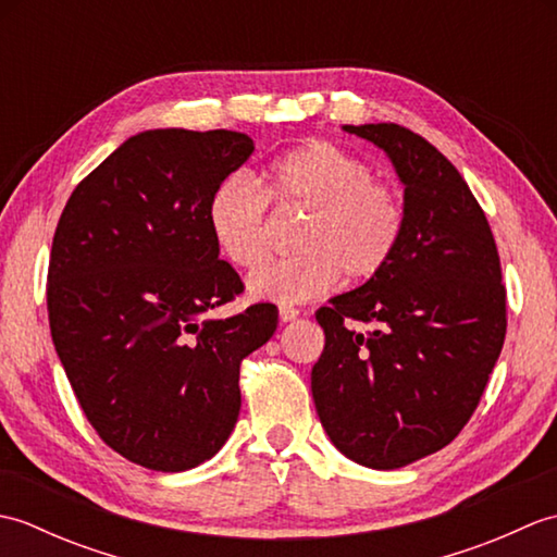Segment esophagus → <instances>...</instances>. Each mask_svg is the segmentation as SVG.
Listing matches in <instances>:
<instances>
[{"label": "esophagus", "instance_id": "obj_1", "mask_svg": "<svg viewBox=\"0 0 557 557\" xmlns=\"http://www.w3.org/2000/svg\"><path fill=\"white\" fill-rule=\"evenodd\" d=\"M294 318H299V309H294V306H280V321L282 323H292Z\"/></svg>", "mask_w": 557, "mask_h": 557}]
</instances>
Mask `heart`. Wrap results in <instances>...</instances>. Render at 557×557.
Segmentation results:
<instances>
[{
    "instance_id": "obj_1",
    "label": "heart",
    "mask_w": 557,
    "mask_h": 557,
    "mask_svg": "<svg viewBox=\"0 0 557 557\" xmlns=\"http://www.w3.org/2000/svg\"><path fill=\"white\" fill-rule=\"evenodd\" d=\"M265 196L280 208L306 210L294 236L297 256L256 268L246 280L253 299L301 304L337 285L339 275L363 282L393 258L401 208L375 184L373 170L327 140L287 150L265 172V194L244 174L222 180L210 194L206 220L218 251L236 268L265 256Z\"/></svg>"
}]
</instances>
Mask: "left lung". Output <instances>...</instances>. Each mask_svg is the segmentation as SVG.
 <instances>
[{"mask_svg": "<svg viewBox=\"0 0 557 557\" xmlns=\"http://www.w3.org/2000/svg\"><path fill=\"white\" fill-rule=\"evenodd\" d=\"M342 132L393 162L401 234L377 275L318 309L311 393L330 443L387 471L443 449L474 413L505 342V287L488 220L441 150L397 124Z\"/></svg>", "mask_w": 557, "mask_h": 557, "instance_id": "left-lung-1", "label": "left lung"}]
</instances>
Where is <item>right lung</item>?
Returning <instances> with one entry per match:
<instances>
[{
    "label": "right lung",
    "mask_w": 557,
    "mask_h": 557,
    "mask_svg": "<svg viewBox=\"0 0 557 557\" xmlns=\"http://www.w3.org/2000/svg\"><path fill=\"white\" fill-rule=\"evenodd\" d=\"M253 148L224 128L140 132L59 218L47 275L57 357L92 429L146 469H194L227 443L239 363L277 327L272 304L208 315L244 289L212 242L208 200Z\"/></svg>",
    "instance_id": "right-lung-1"
}]
</instances>
